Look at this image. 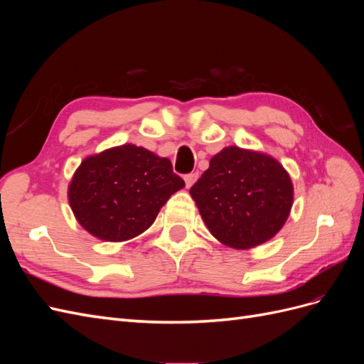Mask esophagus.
I'll return each mask as SVG.
<instances>
[{"instance_id":"obj_1","label":"esophagus","mask_w":364,"mask_h":364,"mask_svg":"<svg viewBox=\"0 0 364 364\" xmlns=\"http://www.w3.org/2000/svg\"><path fill=\"white\" fill-rule=\"evenodd\" d=\"M197 178H199V173H188V174L183 176L185 183H186V186H188V188L197 181Z\"/></svg>"}]
</instances>
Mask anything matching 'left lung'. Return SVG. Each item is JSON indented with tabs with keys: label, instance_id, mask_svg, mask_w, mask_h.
<instances>
[{
	"label": "left lung",
	"instance_id": "8db88e82",
	"mask_svg": "<svg viewBox=\"0 0 364 364\" xmlns=\"http://www.w3.org/2000/svg\"><path fill=\"white\" fill-rule=\"evenodd\" d=\"M206 228L218 241L250 249L277 235L293 205V183L264 153L226 147L190 190Z\"/></svg>",
	"mask_w": 364,
	"mask_h": 364
}]
</instances>
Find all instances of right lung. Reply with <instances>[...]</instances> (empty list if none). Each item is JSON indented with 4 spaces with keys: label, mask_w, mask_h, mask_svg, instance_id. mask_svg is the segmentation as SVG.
Instances as JSON below:
<instances>
[{
    "label": "right lung",
    "mask_w": 364,
    "mask_h": 364,
    "mask_svg": "<svg viewBox=\"0 0 364 364\" xmlns=\"http://www.w3.org/2000/svg\"><path fill=\"white\" fill-rule=\"evenodd\" d=\"M183 186L170 159L124 144L83 159L68 200L87 232L105 241H126L149 229L170 196Z\"/></svg>",
    "instance_id": "right-lung-1"
}]
</instances>
